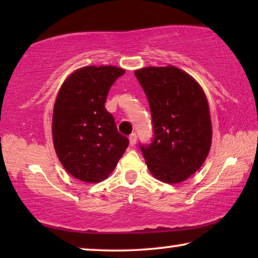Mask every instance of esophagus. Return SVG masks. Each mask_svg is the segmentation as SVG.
<instances>
[{"instance_id":"obj_1","label":"esophagus","mask_w":258,"mask_h":258,"mask_svg":"<svg viewBox=\"0 0 258 258\" xmlns=\"http://www.w3.org/2000/svg\"><path fill=\"white\" fill-rule=\"evenodd\" d=\"M129 141H130V146L135 147V144H136V142H137V136H136L135 133L132 134V135L129 136Z\"/></svg>"}]
</instances>
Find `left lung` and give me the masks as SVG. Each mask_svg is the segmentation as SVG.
Instances as JSON below:
<instances>
[{
  "instance_id": "1",
  "label": "left lung",
  "mask_w": 258,
  "mask_h": 258,
  "mask_svg": "<svg viewBox=\"0 0 258 258\" xmlns=\"http://www.w3.org/2000/svg\"><path fill=\"white\" fill-rule=\"evenodd\" d=\"M149 102L154 139L140 144L149 171L162 182L179 183L199 170L209 154L211 121L200 84L174 66L135 72Z\"/></svg>"
}]
</instances>
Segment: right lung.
<instances>
[{"mask_svg":"<svg viewBox=\"0 0 258 258\" xmlns=\"http://www.w3.org/2000/svg\"><path fill=\"white\" fill-rule=\"evenodd\" d=\"M125 70L89 66L62 84L52 114L55 151L70 175L87 183L103 181L114 171L129 140L118 133L104 108L107 95Z\"/></svg>","mask_w":258,"mask_h":258,"instance_id":"right-lung-1","label":"right lung"}]
</instances>
